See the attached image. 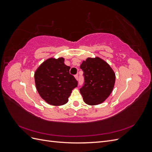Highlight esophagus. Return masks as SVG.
<instances>
[{
    "label": "esophagus",
    "instance_id": "1",
    "mask_svg": "<svg viewBox=\"0 0 152 152\" xmlns=\"http://www.w3.org/2000/svg\"><path fill=\"white\" fill-rule=\"evenodd\" d=\"M75 79H76L77 80H78V79H79V75H78V74H76V75H75Z\"/></svg>",
    "mask_w": 152,
    "mask_h": 152
}]
</instances>
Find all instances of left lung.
<instances>
[{
  "label": "left lung",
  "instance_id": "left-lung-1",
  "mask_svg": "<svg viewBox=\"0 0 152 152\" xmlns=\"http://www.w3.org/2000/svg\"><path fill=\"white\" fill-rule=\"evenodd\" d=\"M80 68L84 72V83L80 89L84 102L89 105L103 103L111 94L115 74L108 64L98 57L88 58Z\"/></svg>",
  "mask_w": 152,
  "mask_h": 152
}]
</instances>
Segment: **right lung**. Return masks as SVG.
<instances>
[{
  "mask_svg": "<svg viewBox=\"0 0 152 152\" xmlns=\"http://www.w3.org/2000/svg\"><path fill=\"white\" fill-rule=\"evenodd\" d=\"M63 58H49L35 72L37 90L48 104L60 106L66 104L72 91L78 82L70 73V67L64 63Z\"/></svg>",
  "mask_w": 152,
  "mask_h": 152,
  "instance_id": "obj_1",
  "label": "right lung"
}]
</instances>
